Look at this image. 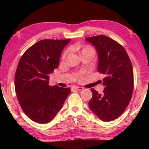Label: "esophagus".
<instances>
[{
  "label": "esophagus",
  "instance_id": "1",
  "mask_svg": "<svg viewBox=\"0 0 149 149\" xmlns=\"http://www.w3.org/2000/svg\"><path fill=\"white\" fill-rule=\"evenodd\" d=\"M72 90H78V91H81L83 89H84V88L81 87H77V86H74L72 87Z\"/></svg>",
  "mask_w": 149,
  "mask_h": 149
}]
</instances>
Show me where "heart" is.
<instances>
[{"label":"heart","mask_w":149,"mask_h":149,"mask_svg":"<svg viewBox=\"0 0 149 149\" xmlns=\"http://www.w3.org/2000/svg\"><path fill=\"white\" fill-rule=\"evenodd\" d=\"M87 49H91V47H85V48H84V49H82L81 52H82L83 51H84V50H87ZM68 50H65V51L64 52V53L63 54V57H65V56H66V54H68Z\"/></svg>","instance_id":"1"}]
</instances>
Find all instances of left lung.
Wrapping results in <instances>:
<instances>
[{"label": "left lung", "mask_w": 149, "mask_h": 149, "mask_svg": "<svg viewBox=\"0 0 149 149\" xmlns=\"http://www.w3.org/2000/svg\"><path fill=\"white\" fill-rule=\"evenodd\" d=\"M97 50L98 71L106 75L102 94L91 89L89 107L102 121L116 119L124 112L132 99L133 72L129 56L122 45L103 35L85 38Z\"/></svg>", "instance_id": "8db88e82"}]
</instances>
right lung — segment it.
Wrapping results in <instances>:
<instances>
[{
  "mask_svg": "<svg viewBox=\"0 0 149 149\" xmlns=\"http://www.w3.org/2000/svg\"><path fill=\"white\" fill-rule=\"evenodd\" d=\"M70 39H44L29 47L20 58L15 74L19 105L30 119L39 123L53 120L71 90L50 86L49 74L58 67L60 55Z\"/></svg>",
  "mask_w": 149,
  "mask_h": 149,
  "instance_id": "obj_1",
  "label": "right lung"
}]
</instances>
